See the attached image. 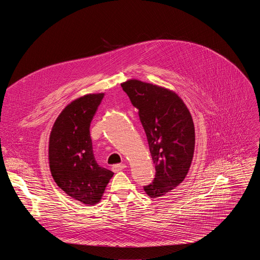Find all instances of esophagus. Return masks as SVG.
<instances>
[{
	"label": "esophagus",
	"mask_w": 260,
	"mask_h": 260,
	"mask_svg": "<svg viewBox=\"0 0 260 260\" xmlns=\"http://www.w3.org/2000/svg\"><path fill=\"white\" fill-rule=\"evenodd\" d=\"M125 167H126V166L123 165V164H121V165H114V166L112 167V170H113L114 172H119V171H122Z\"/></svg>",
	"instance_id": "esophagus-1"
}]
</instances>
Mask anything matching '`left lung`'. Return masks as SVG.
<instances>
[{"label":"left lung","instance_id":"obj_1","mask_svg":"<svg viewBox=\"0 0 260 260\" xmlns=\"http://www.w3.org/2000/svg\"><path fill=\"white\" fill-rule=\"evenodd\" d=\"M121 87L139 110L155 165V178L144 190L151 199L160 198L182 183L190 168L196 142L192 117L172 90L139 80Z\"/></svg>","mask_w":260,"mask_h":260}]
</instances>
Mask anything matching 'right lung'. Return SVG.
<instances>
[{
	"label": "right lung",
	"mask_w": 260,
	"mask_h": 260,
	"mask_svg": "<svg viewBox=\"0 0 260 260\" xmlns=\"http://www.w3.org/2000/svg\"><path fill=\"white\" fill-rule=\"evenodd\" d=\"M104 93L86 94L69 104L55 120L49 139L51 175L68 196L83 204L100 202L114 173L95 161L90 122Z\"/></svg>",
	"instance_id": "right-lung-1"
}]
</instances>
